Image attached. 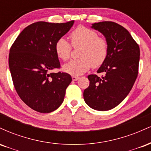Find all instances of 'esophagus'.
<instances>
[{
	"instance_id": "obj_1",
	"label": "esophagus",
	"mask_w": 151,
	"mask_h": 151,
	"mask_svg": "<svg viewBox=\"0 0 151 151\" xmlns=\"http://www.w3.org/2000/svg\"><path fill=\"white\" fill-rule=\"evenodd\" d=\"M72 80H73V81H77L79 79V77H77V76H72Z\"/></svg>"
}]
</instances>
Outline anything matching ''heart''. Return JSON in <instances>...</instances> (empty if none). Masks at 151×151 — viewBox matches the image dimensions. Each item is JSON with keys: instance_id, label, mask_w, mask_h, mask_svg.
Returning a JSON list of instances; mask_svg holds the SVG:
<instances>
[{"instance_id": "obj_1", "label": "heart", "mask_w": 151, "mask_h": 151, "mask_svg": "<svg viewBox=\"0 0 151 151\" xmlns=\"http://www.w3.org/2000/svg\"><path fill=\"white\" fill-rule=\"evenodd\" d=\"M74 48L81 47L79 59L72 60L63 66V70L72 75H80L91 67L97 68L104 63L109 55V43L104 37H99L97 32L84 26H79L70 34ZM60 59L67 61L70 58L72 47L65 38H60L55 46Z\"/></svg>"}]
</instances>
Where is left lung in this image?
I'll use <instances>...</instances> for the list:
<instances>
[{"label": "left lung", "mask_w": 151, "mask_h": 151, "mask_svg": "<svg viewBox=\"0 0 151 151\" xmlns=\"http://www.w3.org/2000/svg\"><path fill=\"white\" fill-rule=\"evenodd\" d=\"M92 28L105 36L109 55L96 74L88 76L89 86L84 89L86 104L97 111H108L116 107L129 94L138 74L140 48L123 26L114 22L93 23Z\"/></svg>", "instance_id": "1"}]
</instances>
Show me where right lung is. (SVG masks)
Here are the masks:
<instances>
[{
    "instance_id": "1",
    "label": "right lung",
    "mask_w": 151,
    "mask_h": 151,
    "mask_svg": "<svg viewBox=\"0 0 151 151\" xmlns=\"http://www.w3.org/2000/svg\"><path fill=\"white\" fill-rule=\"evenodd\" d=\"M74 20L64 23L40 21L26 27L10 49L9 68L22 101L40 113H50L62 104L72 77L60 68L55 43L70 30Z\"/></svg>"
}]
</instances>
